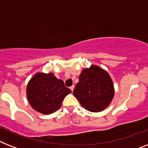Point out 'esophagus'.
I'll list each match as a JSON object with an SVG mask.
<instances>
[{
    "label": "esophagus",
    "instance_id": "esophagus-1",
    "mask_svg": "<svg viewBox=\"0 0 148 148\" xmlns=\"http://www.w3.org/2000/svg\"><path fill=\"white\" fill-rule=\"evenodd\" d=\"M74 87H75V86H74V85H72L71 87L69 88H70V90H71L72 91H73V89H74Z\"/></svg>",
    "mask_w": 148,
    "mask_h": 148
}]
</instances>
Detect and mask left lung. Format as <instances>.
Returning <instances> with one entry per match:
<instances>
[{"label":"left lung","instance_id":"left-lung-1","mask_svg":"<svg viewBox=\"0 0 148 148\" xmlns=\"http://www.w3.org/2000/svg\"><path fill=\"white\" fill-rule=\"evenodd\" d=\"M73 95L85 110L100 112L107 108L114 96V86L109 73L91 65L83 69Z\"/></svg>","mask_w":148,"mask_h":148}]
</instances>
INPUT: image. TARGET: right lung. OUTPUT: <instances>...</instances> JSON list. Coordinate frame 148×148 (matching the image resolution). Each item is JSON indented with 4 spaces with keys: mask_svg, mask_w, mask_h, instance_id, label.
<instances>
[{
    "mask_svg": "<svg viewBox=\"0 0 148 148\" xmlns=\"http://www.w3.org/2000/svg\"><path fill=\"white\" fill-rule=\"evenodd\" d=\"M71 92L53 73H38L30 79L26 88L29 103L33 109L43 114H51L61 106L63 99Z\"/></svg>",
    "mask_w": 148,
    "mask_h": 148,
    "instance_id": "right-lung-1",
    "label": "right lung"
}]
</instances>
